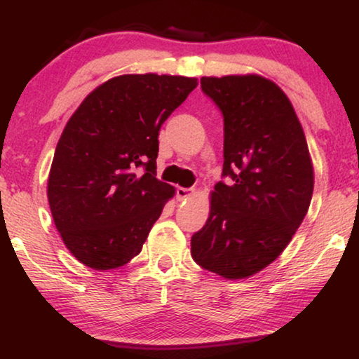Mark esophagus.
<instances>
[{
	"label": "esophagus",
	"mask_w": 359,
	"mask_h": 359,
	"mask_svg": "<svg viewBox=\"0 0 359 359\" xmlns=\"http://www.w3.org/2000/svg\"><path fill=\"white\" fill-rule=\"evenodd\" d=\"M193 194H194L193 188H178V189H176V198H178V201L188 199L189 196H193Z\"/></svg>",
	"instance_id": "34e87169"
}]
</instances>
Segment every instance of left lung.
Masks as SVG:
<instances>
[{"mask_svg": "<svg viewBox=\"0 0 359 359\" xmlns=\"http://www.w3.org/2000/svg\"><path fill=\"white\" fill-rule=\"evenodd\" d=\"M224 116V168L208 222L191 237L199 266L227 279L273 263L306 217L313 193L309 147L291 101L259 75L203 76Z\"/></svg>", "mask_w": 359, "mask_h": 359, "instance_id": "obj_1", "label": "left lung"}]
</instances>
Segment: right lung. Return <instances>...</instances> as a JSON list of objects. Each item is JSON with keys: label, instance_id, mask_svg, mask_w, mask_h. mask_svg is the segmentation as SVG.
<instances>
[{"label": "right lung", "instance_id": "obj_1", "mask_svg": "<svg viewBox=\"0 0 359 359\" xmlns=\"http://www.w3.org/2000/svg\"><path fill=\"white\" fill-rule=\"evenodd\" d=\"M196 86L188 76H116L91 91L67 122L47 196L63 243L80 263L102 271L140 253L175 194L155 178L160 127ZM140 165L142 177L135 175Z\"/></svg>", "mask_w": 359, "mask_h": 359}]
</instances>
